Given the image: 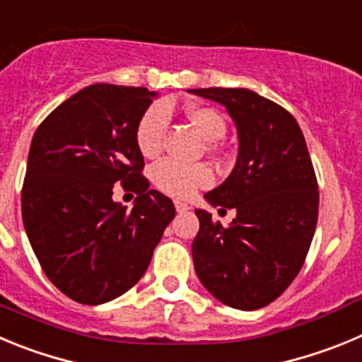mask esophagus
I'll return each mask as SVG.
<instances>
[{
  "label": "esophagus",
  "mask_w": 362,
  "mask_h": 362,
  "mask_svg": "<svg viewBox=\"0 0 362 362\" xmlns=\"http://www.w3.org/2000/svg\"><path fill=\"white\" fill-rule=\"evenodd\" d=\"M175 209H177V213H187L191 207H189L187 204H184V202H175Z\"/></svg>",
  "instance_id": "1"
}]
</instances>
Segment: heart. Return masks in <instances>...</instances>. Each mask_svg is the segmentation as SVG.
<instances>
[{
  "label": "heart",
  "instance_id": "1",
  "mask_svg": "<svg viewBox=\"0 0 362 362\" xmlns=\"http://www.w3.org/2000/svg\"><path fill=\"white\" fill-rule=\"evenodd\" d=\"M189 120L207 142H218L226 135L227 124L218 110L209 106H189L185 110ZM169 113L162 104H153L136 124V146L144 157L158 155L168 128ZM153 182L160 191L175 198H189L198 189L209 187L214 182L213 171L204 164H182L173 158H164L153 168Z\"/></svg>",
  "mask_w": 362,
  "mask_h": 362
}]
</instances>
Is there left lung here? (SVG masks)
<instances>
[{
  "label": "left lung",
  "instance_id": "1",
  "mask_svg": "<svg viewBox=\"0 0 362 362\" xmlns=\"http://www.w3.org/2000/svg\"><path fill=\"white\" fill-rule=\"evenodd\" d=\"M189 92L226 106L240 144L227 180L205 193L213 207L236 209V218L223 227L207 211H194V270L218 301L256 310L294 281L314 238L319 193L307 142L291 113L252 90Z\"/></svg>",
  "mask_w": 362,
  "mask_h": 362
}]
</instances>
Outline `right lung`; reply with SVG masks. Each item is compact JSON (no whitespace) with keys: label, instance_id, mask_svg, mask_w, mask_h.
I'll use <instances>...</instances> for the list:
<instances>
[{"label":"right lung","instance_id":"right-lung-1","mask_svg":"<svg viewBox=\"0 0 362 362\" xmlns=\"http://www.w3.org/2000/svg\"><path fill=\"white\" fill-rule=\"evenodd\" d=\"M148 88L92 84L35 129L21 191L23 226L47 278L83 305L119 298L144 276L175 218L173 202L149 189L136 124ZM137 194L134 209L112 185Z\"/></svg>","mask_w":362,"mask_h":362}]
</instances>
